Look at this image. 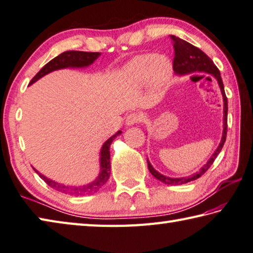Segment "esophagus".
<instances>
[{
	"mask_svg": "<svg viewBox=\"0 0 253 253\" xmlns=\"http://www.w3.org/2000/svg\"><path fill=\"white\" fill-rule=\"evenodd\" d=\"M142 121V116L139 113H130L128 114L126 117V125L131 126V125H136V124L140 123Z\"/></svg>",
	"mask_w": 253,
	"mask_h": 253,
	"instance_id": "obj_1",
	"label": "esophagus"
}]
</instances>
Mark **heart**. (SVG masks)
Masks as SVG:
<instances>
[{
	"mask_svg": "<svg viewBox=\"0 0 253 253\" xmlns=\"http://www.w3.org/2000/svg\"><path fill=\"white\" fill-rule=\"evenodd\" d=\"M124 76L136 84L149 82L153 90H161L172 77V63L166 56L143 53L132 58L124 68Z\"/></svg>",
	"mask_w": 253,
	"mask_h": 253,
	"instance_id": "obj_1",
	"label": "heart"
}]
</instances>
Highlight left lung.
Masks as SVG:
<instances>
[{"label": "left lung", "mask_w": 253, "mask_h": 253, "mask_svg": "<svg viewBox=\"0 0 253 253\" xmlns=\"http://www.w3.org/2000/svg\"><path fill=\"white\" fill-rule=\"evenodd\" d=\"M171 41L173 42V48H174V58H173V70L176 74H190L192 72H206L211 74L214 77L217 82L219 84L220 91L222 94V100H224V130H222V137L219 146L217 147L216 151L212 153V156L210 158V160L206 162V165L203 166L199 172L194 173L191 176L186 177H169L166 175H162L161 173L156 171L151 166V163L148 161V169H149L151 174L156 177L157 180H159L166 184L169 185H180L185 184L187 182L194 181L196 179L201 177L204 173L210 169L211 166L214 163L216 157L218 156V153L221 151L224 143L226 141L227 136V113H228V101H227V96L224 88V83H222L220 72L218 68L215 66V63L212 62L211 59L207 56L205 52H203L201 49H199L195 46H193L192 43L187 42L183 39L175 37L171 35L170 36Z\"/></svg>", "instance_id": "obj_1"}]
</instances>
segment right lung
<instances>
[{
  "label": "right lung",
  "mask_w": 253,
  "mask_h": 253,
  "mask_svg": "<svg viewBox=\"0 0 253 253\" xmlns=\"http://www.w3.org/2000/svg\"><path fill=\"white\" fill-rule=\"evenodd\" d=\"M101 56L100 52H86V51H77V50H69L64 51L61 54H59L56 58H53L52 60L49 61L47 64L41 69L36 76H35L32 81L29 82V85L36 82L39 79L42 78L46 74L50 73L54 70H59V69H64V68H83L87 67L92 64L96 59ZM122 131L118 130L115 135H113L111 138L104 143L102 149H101V158H100V163H101V171L100 174L94 180L92 183H88L86 185L83 186H69V185H63L60 183L54 182L50 179H48L42 173H39L36 169H34L35 172L42 177V179L47 183V184L52 187L53 190L58 192L64 193V194H70V195H86V194H92V193L96 192L101 189V187L105 184L107 180L110 179L111 175V155H110V147L112 145L113 140L115 138L121 135Z\"/></svg>",
  "instance_id": "add662e5"
}]
</instances>
